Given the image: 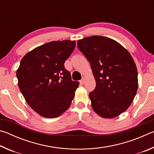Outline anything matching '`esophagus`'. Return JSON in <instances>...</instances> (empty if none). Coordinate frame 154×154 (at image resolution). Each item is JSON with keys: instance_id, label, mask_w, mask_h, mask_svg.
I'll return each instance as SVG.
<instances>
[{"instance_id": "obj_1", "label": "esophagus", "mask_w": 154, "mask_h": 154, "mask_svg": "<svg viewBox=\"0 0 154 154\" xmlns=\"http://www.w3.org/2000/svg\"><path fill=\"white\" fill-rule=\"evenodd\" d=\"M80 83H81V84H82V85L84 84V83H85V78L84 77H83L82 79L80 81Z\"/></svg>"}]
</instances>
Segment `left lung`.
Returning <instances> with one entry per match:
<instances>
[{
    "label": "left lung",
    "mask_w": 154,
    "mask_h": 154,
    "mask_svg": "<svg viewBox=\"0 0 154 154\" xmlns=\"http://www.w3.org/2000/svg\"><path fill=\"white\" fill-rule=\"evenodd\" d=\"M91 65L96 88L89 94L93 110L114 118L129 107L138 89V72L132 56L110 38L92 36L77 41Z\"/></svg>",
    "instance_id": "obj_1"
}]
</instances>
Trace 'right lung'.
<instances>
[{"mask_svg": "<svg viewBox=\"0 0 154 154\" xmlns=\"http://www.w3.org/2000/svg\"><path fill=\"white\" fill-rule=\"evenodd\" d=\"M75 48L71 40L51 41L26 54L16 72L26 103L46 118H57L71 106L79 82L72 81L64 62Z\"/></svg>", "mask_w": 154, "mask_h": 154, "instance_id": "obj_1", "label": "right lung"}]
</instances>
